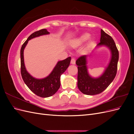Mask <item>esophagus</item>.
I'll return each mask as SVG.
<instances>
[{"label":"esophagus","mask_w":134,"mask_h":134,"mask_svg":"<svg viewBox=\"0 0 134 134\" xmlns=\"http://www.w3.org/2000/svg\"><path fill=\"white\" fill-rule=\"evenodd\" d=\"M70 63L72 65H74L75 64V60L73 58H72L71 60V62H70Z\"/></svg>","instance_id":"1"}]
</instances>
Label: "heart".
I'll use <instances>...</instances> for the list:
<instances>
[{
    "instance_id": "obj_1",
    "label": "heart",
    "mask_w": 134,
    "mask_h": 134,
    "mask_svg": "<svg viewBox=\"0 0 134 134\" xmlns=\"http://www.w3.org/2000/svg\"><path fill=\"white\" fill-rule=\"evenodd\" d=\"M91 35L88 33H84L80 35L79 37L74 39L71 42V44L74 47H79L82 45L85 42H86L90 38Z\"/></svg>"
}]
</instances>
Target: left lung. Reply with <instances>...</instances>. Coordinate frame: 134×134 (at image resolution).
<instances>
[{"label":"left lung","mask_w":134,"mask_h":134,"mask_svg":"<svg viewBox=\"0 0 134 134\" xmlns=\"http://www.w3.org/2000/svg\"><path fill=\"white\" fill-rule=\"evenodd\" d=\"M105 46L111 52V59L102 75L94 78L88 72V55L80 56L76 61L78 65V87L81 92L86 95H96L104 91L115 78L119 54L114 40L102 30H100V42L96 48Z\"/></svg>","instance_id":"left-lung-1"}]
</instances>
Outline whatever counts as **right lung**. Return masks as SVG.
I'll return each mask as SVG.
<instances>
[{
    "label": "right lung",
    "instance_id": "right-lung-1",
    "mask_svg": "<svg viewBox=\"0 0 134 134\" xmlns=\"http://www.w3.org/2000/svg\"><path fill=\"white\" fill-rule=\"evenodd\" d=\"M50 34L46 29H42L35 32L28 37L23 44L21 49V72L24 82L28 88L37 96L46 98L54 95L60 87V76L65 71L69 66L71 58L59 61L56 64L51 73L42 79H37L32 76L26 70L24 62V50L29 40L40 36Z\"/></svg>",
    "mask_w": 134,
    "mask_h": 134
}]
</instances>
